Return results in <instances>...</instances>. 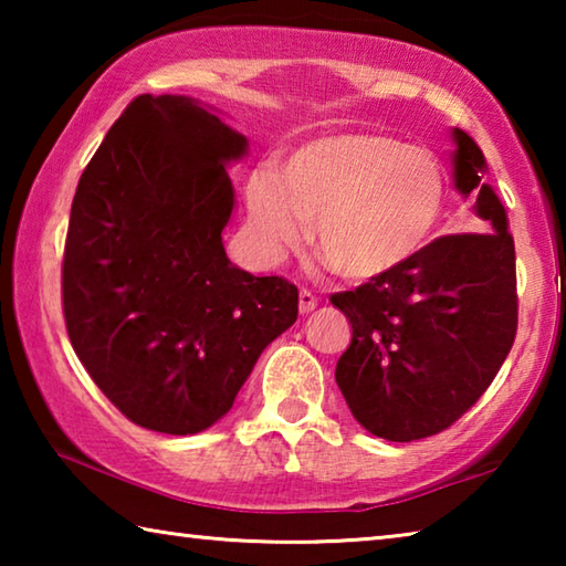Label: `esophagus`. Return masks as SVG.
<instances>
[{"label": "esophagus", "instance_id": "obj_1", "mask_svg": "<svg viewBox=\"0 0 566 566\" xmlns=\"http://www.w3.org/2000/svg\"><path fill=\"white\" fill-rule=\"evenodd\" d=\"M314 310H317V296H314L312 292L302 290V292H300V312H302V314H310V312H314Z\"/></svg>", "mask_w": 566, "mask_h": 566}]
</instances>
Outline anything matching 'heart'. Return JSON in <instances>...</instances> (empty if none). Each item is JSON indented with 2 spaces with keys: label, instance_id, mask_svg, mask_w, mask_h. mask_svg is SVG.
I'll return each instance as SVG.
<instances>
[{
  "label": "heart",
  "instance_id": "b5f03b06",
  "mask_svg": "<svg viewBox=\"0 0 566 566\" xmlns=\"http://www.w3.org/2000/svg\"><path fill=\"white\" fill-rule=\"evenodd\" d=\"M447 171L432 151L385 132L319 134L296 145L280 171L247 185L254 247L280 262L312 219L314 247L352 282H377L419 260L442 227Z\"/></svg>",
  "mask_w": 566,
  "mask_h": 566
}]
</instances>
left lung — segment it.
Instances as JSON below:
<instances>
[{
    "label": "left lung",
    "mask_w": 566,
    "mask_h": 566,
    "mask_svg": "<svg viewBox=\"0 0 566 566\" xmlns=\"http://www.w3.org/2000/svg\"><path fill=\"white\" fill-rule=\"evenodd\" d=\"M452 142L469 232L434 239L407 270L332 296L352 324L334 377L354 419L389 442L454 424L492 385L516 334L510 219L484 181L482 149L459 127Z\"/></svg>",
    "instance_id": "left-lung-1"
}]
</instances>
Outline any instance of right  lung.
Instances as JSON below:
<instances>
[{"label":"right lung","mask_w":566,"mask_h":566,"mask_svg":"<svg viewBox=\"0 0 566 566\" xmlns=\"http://www.w3.org/2000/svg\"><path fill=\"white\" fill-rule=\"evenodd\" d=\"M249 139L185 94H142L82 171L62 296L76 357L134 424L197 434L232 409L300 292L232 264L227 169Z\"/></svg>","instance_id":"add662e5"}]
</instances>
